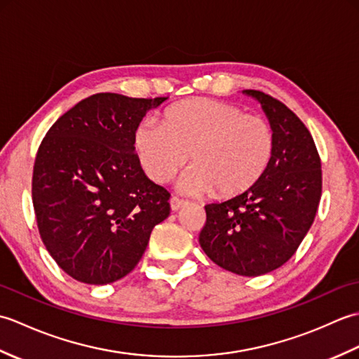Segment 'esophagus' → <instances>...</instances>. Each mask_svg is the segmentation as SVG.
I'll use <instances>...</instances> for the list:
<instances>
[{"label": "esophagus", "instance_id": "esophagus-1", "mask_svg": "<svg viewBox=\"0 0 359 359\" xmlns=\"http://www.w3.org/2000/svg\"><path fill=\"white\" fill-rule=\"evenodd\" d=\"M170 205H171V210H172V211H179L182 207H185L187 202L179 199V197H171Z\"/></svg>", "mask_w": 359, "mask_h": 359}]
</instances>
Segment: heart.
I'll return each mask as SVG.
<instances>
[{
	"label": "heart",
	"mask_w": 359,
	"mask_h": 359,
	"mask_svg": "<svg viewBox=\"0 0 359 359\" xmlns=\"http://www.w3.org/2000/svg\"><path fill=\"white\" fill-rule=\"evenodd\" d=\"M134 148L143 171L157 184L171 180L189 156L193 168L180 179V191H215L219 199H231L264 177L274 154V133L265 118L243 114L239 106L196 97L168 108L160 128H137Z\"/></svg>",
	"instance_id": "heart-1"
}]
</instances>
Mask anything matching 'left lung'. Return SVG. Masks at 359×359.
Instances as JSON below:
<instances>
[{
	"mask_svg": "<svg viewBox=\"0 0 359 359\" xmlns=\"http://www.w3.org/2000/svg\"><path fill=\"white\" fill-rule=\"evenodd\" d=\"M261 104L274 133V154L257 184L205 207L199 243L212 262L241 276H261L294 255L321 201V160L306 125L261 90H242Z\"/></svg>",
	"mask_w": 359,
	"mask_h": 359,
	"instance_id": "obj_1",
	"label": "left lung"
}]
</instances>
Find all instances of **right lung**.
I'll return each instance as SVG.
<instances>
[{
  "label": "right lung",
  "mask_w": 359,
  "mask_h": 359,
  "mask_svg": "<svg viewBox=\"0 0 359 359\" xmlns=\"http://www.w3.org/2000/svg\"><path fill=\"white\" fill-rule=\"evenodd\" d=\"M168 97L90 95L63 114L35 158L38 230L60 269L104 285L139 264L152 228L170 216V193L147 177L134 134Z\"/></svg>",
  "instance_id": "add662e5"
}]
</instances>
